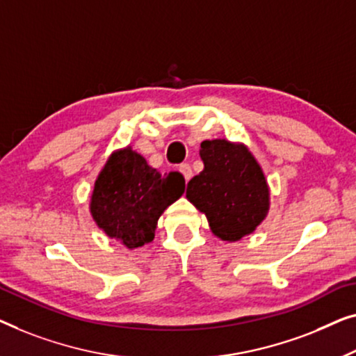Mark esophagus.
<instances>
[{"label": "esophagus", "instance_id": "esophagus-1", "mask_svg": "<svg viewBox=\"0 0 356 356\" xmlns=\"http://www.w3.org/2000/svg\"><path fill=\"white\" fill-rule=\"evenodd\" d=\"M179 171H180V174H182L185 180H188L190 177H192V168H190V164H187V163L180 164Z\"/></svg>", "mask_w": 356, "mask_h": 356}]
</instances>
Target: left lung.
Wrapping results in <instances>:
<instances>
[{
    "label": "left lung",
    "instance_id": "1",
    "mask_svg": "<svg viewBox=\"0 0 356 356\" xmlns=\"http://www.w3.org/2000/svg\"><path fill=\"white\" fill-rule=\"evenodd\" d=\"M200 156L204 169L187 184L188 202L207 214L221 240L235 242L252 234L269 208V188L257 159L245 145L227 140H204Z\"/></svg>",
    "mask_w": 356,
    "mask_h": 356
}]
</instances>
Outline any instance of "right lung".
Segmentation results:
<instances>
[{"label": "right lung", "mask_w": 356, "mask_h": 356, "mask_svg": "<svg viewBox=\"0 0 356 356\" xmlns=\"http://www.w3.org/2000/svg\"><path fill=\"white\" fill-rule=\"evenodd\" d=\"M185 180L180 172L161 174L132 148L113 153L95 182L90 211L98 227L127 248L154 238L158 219L180 198Z\"/></svg>", "instance_id": "obj_1"}]
</instances>
